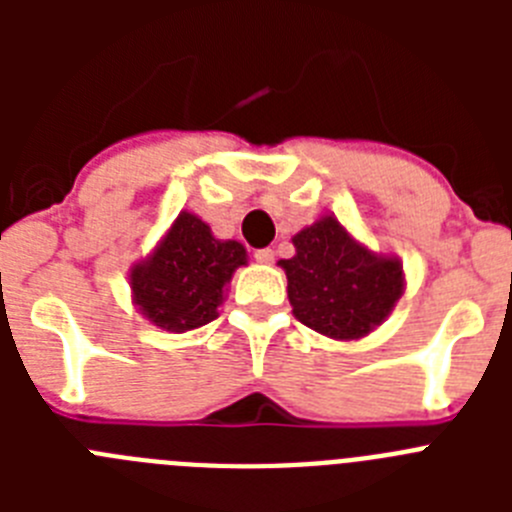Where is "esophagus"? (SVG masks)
<instances>
[{
    "mask_svg": "<svg viewBox=\"0 0 512 512\" xmlns=\"http://www.w3.org/2000/svg\"><path fill=\"white\" fill-rule=\"evenodd\" d=\"M253 259L259 261V264H271V261H274V251H271V248H256V251H253Z\"/></svg>",
    "mask_w": 512,
    "mask_h": 512,
    "instance_id": "34e87169",
    "label": "esophagus"
}]
</instances>
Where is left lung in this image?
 Instances as JSON below:
<instances>
[{"label": "left lung", "instance_id": "obj_1", "mask_svg": "<svg viewBox=\"0 0 512 512\" xmlns=\"http://www.w3.org/2000/svg\"><path fill=\"white\" fill-rule=\"evenodd\" d=\"M287 271L292 312L330 338H361L387 318L402 295L397 261L379 259L351 238L336 217H323L292 238Z\"/></svg>", "mask_w": 512, "mask_h": 512}]
</instances>
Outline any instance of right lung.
I'll list each match as a JSON object with an SVG mask.
<instances>
[{
    "label": "right lung",
    "instance_id": "add662e5",
    "mask_svg": "<svg viewBox=\"0 0 512 512\" xmlns=\"http://www.w3.org/2000/svg\"><path fill=\"white\" fill-rule=\"evenodd\" d=\"M241 264V243L215 241L200 217L182 212L151 259L133 269L135 305L171 333L200 328L215 320L225 284Z\"/></svg>",
    "mask_w": 512,
    "mask_h": 512
}]
</instances>
